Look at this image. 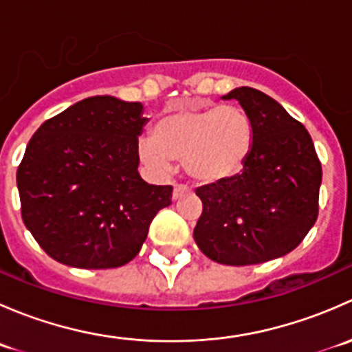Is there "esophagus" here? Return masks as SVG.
<instances>
[{
	"label": "esophagus",
	"instance_id": "1",
	"mask_svg": "<svg viewBox=\"0 0 352 352\" xmlns=\"http://www.w3.org/2000/svg\"><path fill=\"white\" fill-rule=\"evenodd\" d=\"M190 189L187 186H184V184H179V186L173 187V194H172V199L173 201H179L180 197L186 196V194H189Z\"/></svg>",
	"mask_w": 352,
	"mask_h": 352
}]
</instances>
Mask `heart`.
<instances>
[{"label":"heart","mask_w":352,"mask_h":352,"mask_svg":"<svg viewBox=\"0 0 352 352\" xmlns=\"http://www.w3.org/2000/svg\"><path fill=\"white\" fill-rule=\"evenodd\" d=\"M255 141L254 120L236 105L180 107L156 119L153 138L140 151L155 170L184 160L186 173L202 186H219L243 172Z\"/></svg>","instance_id":"1"}]
</instances>
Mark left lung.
Returning a JSON list of instances; mask_svg holds the SVG:
<instances>
[{
	"instance_id": "1",
	"label": "left lung",
	"mask_w": 352,
	"mask_h": 352,
	"mask_svg": "<svg viewBox=\"0 0 352 352\" xmlns=\"http://www.w3.org/2000/svg\"><path fill=\"white\" fill-rule=\"evenodd\" d=\"M221 98L239 100L252 117L254 150L239 177L196 190L194 240L218 264H262L294 250L315 225L322 165L303 124L274 98L250 87Z\"/></svg>"
}]
</instances>
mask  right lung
<instances>
[{"instance_id":"add662e5","label":"right lung","mask_w":352,"mask_h":352,"mask_svg":"<svg viewBox=\"0 0 352 352\" xmlns=\"http://www.w3.org/2000/svg\"><path fill=\"white\" fill-rule=\"evenodd\" d=\"M141 102L85 98L45 120L16 172L22 218L54 261L113 269L140 254L151 221L172 204V187L141 179Z\"/></svg>"}]
</instances>
